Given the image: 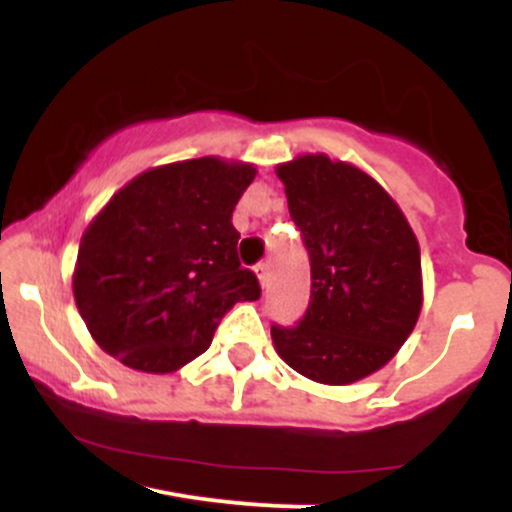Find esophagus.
Returning a JSON list of instances; mask_svg holds the SVG:
<instances>
[{"mask_svg": "<svg viewBox=\"0 0 512 512\" xmlns=\"http://www.w3.org/2000/svg\"><path fill=\"white\" fill-rule=\"evenodd\" d=\"M269 262H262V264H257V276H260V284H262V289L264 286L269 284V276H272V272H269Z\"/></svg>", "mask_w": 512, "mask_h": 512, "instance_id": "obj_1", "label": "esophagus"}]
</instances>
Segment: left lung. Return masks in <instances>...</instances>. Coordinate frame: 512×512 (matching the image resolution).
<instances>
[{
	"label": "left lung",
	"instance_id": "obj_1",
	"mask_svg": "<svg viewBox=\"0 0 512 512\" xmlns=\"http://www.w3.org/2000/svg\"><path fill=\"white\" fill-rule=\"evenodd\" d=\"M310 255V303L293 327L272 325L276 354L322 385L383 368L419 320V240L368 173L325 154L276 166Z\"/></svg>",
	"mask_w": 512,
	"mask_h": 512
}]
</instances>
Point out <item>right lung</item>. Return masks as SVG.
Listing matches in <instances>:
<instances>
[{
  "label": "right lung",
  "instance_id": "1",
  "mask_svg": "<svg viewBox=\"0 0 512 512\" xmlns=\"http://www.w3.org/2000/svg\"><path fill=\"white\" fill-rule=\"evenodd\" d=\"M255 166L204 156L127 182L86 228L74 301L105 354L144 373H173L209 349L221 317L257 301L238 260L233 209Z\"/></svg>",
  "mask_w": 512,
  "mask_h": 512
}]
</instances>
